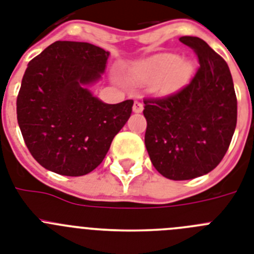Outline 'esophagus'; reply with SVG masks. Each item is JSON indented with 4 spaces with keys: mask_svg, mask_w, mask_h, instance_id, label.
I'll return each mask as SVG.
<instances>
[{
    "mask_svg": "<svg viewBox=\"0 0 254 254\" xmlns=\"http://www.w3.org/2000/svg\"><path fill=\"white\" fill-rule=\"evenodd\" d=\"M142 109H144V105H142L140 101H135V103H133V108H132V110H133V112L141 113Z\"/></svg>",
    "mask_w": 254,
    "mask_h": 254,
    "instance_id": "34e87169",
    "label": "esophagus"
}]
</instances>
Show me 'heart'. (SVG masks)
Instances as JSON below:
<instances>
[{"mask_svg":"<svg viewBox=\"0 0 254 254\" xmlns=\"http://www.w3.org/2000/svg\"><path fill=\"white\" fill-rule=\"evenodd\" d=\"M191 71V64L186 60H180L175 54H162L146 63L137 71V77L146 79L164 78L163 87L175 90L186 82Z\"/></svg>","mask_w":254,"mask_h":254,"instance_id":"b5f03b06","label":"heart"}]
</instances>
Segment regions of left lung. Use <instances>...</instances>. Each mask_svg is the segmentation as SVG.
Returning a JSON list of instances; mask_svg holds the SVG:
<instances>
[{"label":"left lung","mask_w":254,"mask_h":254,"mask_svg":"<svg viewBox=\"0 0 254 254\" xmlns=\"http://www.w3.org/2000/svg\"><path fill=\"white\" fill-rule=\"evenodd\" d=\"M180 41L198 56L194 77L181 90L145 97V146L155 170L170 180H191L211 172L230 146L238 101L230 69L201 38Z\"/></svg>","instance_id":"8db88e82"}]
</instances>
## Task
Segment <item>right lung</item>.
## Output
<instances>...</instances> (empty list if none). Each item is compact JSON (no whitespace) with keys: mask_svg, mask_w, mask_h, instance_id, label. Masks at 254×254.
Wrapping results in <instances>:
<instances>
[{"mask_svg":"<svg viewBox=\"0 0 254 254\" xmlns=\"http://www.w3.org/2000/svg\"><path fill=\"white\" fill-rule=\"evenodd\" d=\"M109 53L87 42L56 41L23 75L16 114L24 142L46 170L83 176L103 162L133 100L105 104L87 84L105 70Z\"/></svg>","mask_w":254,"mask_h":254,"instance_id":"right-lung-1","label":"right lung"}]
</instances>
